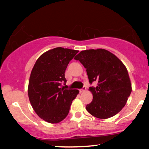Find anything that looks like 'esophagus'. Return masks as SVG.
Here are the masks:
<instances>
[{"instance_id":"1","label":"esophagus","mask_w":149,"mask_h":149,"mask_svg":"<svg viewBox=\"0 0 149 149\" xmlns=\"http://www.w3.org/2000/svg\"><path fill=\"white\" fill-rule=\"evenodd\" d=\"M79 91H80V93H83V92H85V91H86V87H83V88H82V89H80V90H79Z\"/></svg>"}]
</instances>
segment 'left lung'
I'll return each instance as SVG.
<instances>
[{
	"mask_svg": "<svg viewBox=\"0 0 149 149\" xmlns=\"http://www.w3.org/2000/svg\"><path fill=\"white\" fill-rule=\"evenodd\" d=\"M74 60L86 68L89 83L97 82L96 87L89 89L93 100L86 106L88 113L101 119L119 113L132 91L131 81L123 63L104 49L81 51Z\"/></svg>",
	"mask_w": 149,
	"mask_h": 149,
	"instance_id": "obj_1",
	"label": "left lung"
}]
</instances>
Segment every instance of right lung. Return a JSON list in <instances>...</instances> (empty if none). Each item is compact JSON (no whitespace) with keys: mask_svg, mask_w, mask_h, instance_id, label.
Returning <instances> with one entry per match:
<instances>
[{"mask_svg":"<svg viewBox=\"0 0 149 149\" xmlns=\"http://www.w3.org/2000/svg\"><path fill=\"white\" fill-rule=\"evenodd\" d=\"M79 51L56 47L37 59L30 76L28 93L32 109L38 117L49 123H58L68 115L77 89H65L64 73Z\"/></svg>","mask_w":149,"mask_h":149,"instance_id":"obj_1","label":"right lung"}]
</instances>
